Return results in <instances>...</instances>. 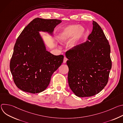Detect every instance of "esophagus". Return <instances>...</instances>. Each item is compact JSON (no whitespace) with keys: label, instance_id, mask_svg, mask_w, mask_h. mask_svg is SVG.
I'll return each mask as SVG.
<instances>
[{"label":"esophagus","instance_id":"34e87169","mask_svg":"<svg viewBox=\"0 0 123 123\" xmlns=\"http://www.w3.org/2000/svg\"><path fill=\"white\" fill-rule=\"evenodd\" d=\"M67 58H66V57H64V60H63V63H66V62H67Z\"/></svg>","mask_w":123,"mask_h":123}]
</instances>
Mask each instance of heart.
<instances>
[{"label":"heart","instance_id":"b5f03b06","mask_svg":"<svg viewBox=\"0 0 123 123\" xmlns=\"http://www.w3.org/2000/svg\"><path fill=\"white\" fill-rule=\"evenodd\" d=\"M84 33V28L75 25H69L64 28L60 31L58 36V39L61 43H64L67 42L74 36L71 46L74 48L77 47L79 40L83 37Z\"/></svg>","mask_w":123,"mask_h":123}]
</instances>
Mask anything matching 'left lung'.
Instances as JSON below:
<instances>
[{"label": "left lung", "mask_w": 123, "mask_h": 123, "mask_svg": "<svg viewBox=\"0 0 123 123\" xmlns=\"http://www.w3.org/2000/svg\"><path fill=\"white\" fill-rule=\"evenodd\" d=\"M92 25L88 40L66 52L68 85L80 97L99 93L108 83L112 66L109 41L98 24L93 21Z\"/></svg>", "instance_id": "left-lung-1"}]
</instances>
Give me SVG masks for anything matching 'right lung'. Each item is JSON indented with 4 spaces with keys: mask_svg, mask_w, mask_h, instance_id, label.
Returning <instances> with one entry per match:
<instances>
[{
    "mask_svg": "<svg viewBox=\"0 0 123 123\" xmlns=\"http://www.w3.org/2000/svg\"><path fill=\"white\" fill-rule=\"evenodd\" d=\"M61 22L36 18L17 38L10 68L13 81L20 90L33 94L44 91L52 74L61 65L64 56L55 55L47 50L39 32H47L52 36L55 27Z\"/></svg>",
    "mask_w": 123,
    "mask_h": 123,
    "instance_id": "right-lung-1",
    "label": "right lung"
}]
</instances>
